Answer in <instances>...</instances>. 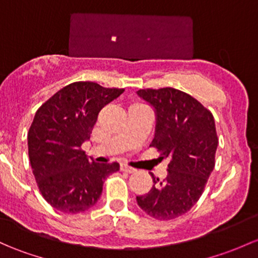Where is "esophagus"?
Segmentation results:
<instances>
[{
  "label": "esophagus",
  "instance_id": "esophagus-1",
  "mask_svg": "<svg viewBox=\"0 0 258 258\" xmlns=\"http://www.w3.org/2000/svg\"><path fill=\"white\" fill-rule=\"evenodd\" d=\"M120 168H121L122 172H127V173H135V172H136V169H135V168L130 167L128 164L123 163V162H122V163L120 164Z\"/></svg>",
  "mask_w": 258,
  "mask_h": 258
}]
</instances>
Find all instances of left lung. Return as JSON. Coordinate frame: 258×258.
Instances as JSON below:
<instances>
[{
    "mask_svg": "<svg viewBox=\"0 0 258 258\" xmlns=\"http://www.w3.org/2000/svg\"><path fill=\"white\" fill-rule=\"evenodd\" d=\"M137 95L153 106L156 134L151 146L168 158V175L136 198L138 207L157 220H172L194 207L204 191L218 148L214 116L189 94L173 88L141 89Z\"/></svg>",
    "mask_w": 258,
    "mask_h": 258,
    "instance_id": "obj_1",
    "label": "left lung"
}]
</instances>
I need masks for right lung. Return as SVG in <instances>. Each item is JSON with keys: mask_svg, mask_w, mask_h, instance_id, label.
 Wrapping results in <instances>:
<instances>
[{"mask_svg": "<svg viewBox=\"0 0 258 258\" xmlns=\"http://www.w3.org/2000/svg\"><path fill=\"white\" fill-rule=\"evenodd\" d=\"M124 89L77 81L37 110L28 131V154L37 185L54 209L78 214L94 207L108 175L120 164L89 161L81 145L90 140L100 110Z\"/></svg>", "mask_w": 258, "mask_h": 258, "instance_id": "right-lung-1", "label": "right lung"}]
</instances>
